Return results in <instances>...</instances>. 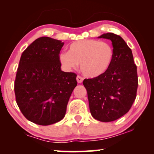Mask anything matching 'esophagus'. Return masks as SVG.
<instances>
[{"label": "esophagus", "mask_w": 154, "mask_h": 154, "mask_svg": "<svg viewBox=\"0 0 154 154\" xmlns=\"http://www.w3.org/2000/svg\"><path fill=\"white\" fill-rule=\"evenodd\" d=\"M76 80H77L78 83H81L82 82H83V77L81 76V75H77Z\"/></svg>", "instance_id": "obj_1"}]
</instances>
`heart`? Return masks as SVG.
Masks as SVG:
<instances>
[{
	"mask_svg": "<svg viewBox=\"0 0 154 154\" xmlns=\"http://www.w3.org/2000/svg\"><path fill=\"white\" fill-rule=\"evenodd\" d=\"M114 51L108 42L99 40H81L70 44L68 52H62L59 60L66 70L75 69L80 64L81 72L88 77L100 76L112 64Z\"/></svg>",
	"mask_w": 154,
	"mask_h": 154,
	"instance_id": "1",
	"label": "heart"
}]
</instances>
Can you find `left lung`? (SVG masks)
Wrapping results in <instances>:
<instances>
[{"label": "left lung", "instance_id": "obj_1", "mask_svg": "<svg viewBox=\"0 0 154 154\" xmlns=\"http://www.w3.org/2000/svg\"><path fill=\"white\" fill-rule=\"evenodd\" d=\"M99 38L112 42V64L102 75L84 80L83 85L92 117L102 122H111L123 116L131 108L137 96V72L132 50L120 35L107 33Z\"/></svg>", "mask_w": 154, "mask_h": 154}]
</instances>
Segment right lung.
I'll list each match as a JSON object with an SVG mask.
<instances>
[{"instance_id": "obj_1", "label": "right lung", "mask_w": 154, "mask_h": 154, "mask_svg": "<svg viewBox=\"0 0 154 154\" xmlns=\"http://www.w3.org/2000/svg\"><path fill=\"white\" fill-rule=\"evenodd\" d=\"M64 43L41 37L22 52L14 81L16 102L27 120L48 125L64 119L77 75L61 70Z\"/></svg>"}]
</instances>
